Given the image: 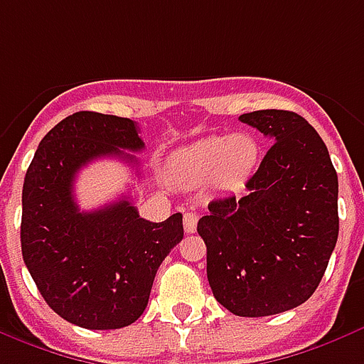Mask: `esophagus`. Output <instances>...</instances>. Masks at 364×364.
I'll return each mask as SVG.
<instances>
[{
	"label": "esophagus",
	"mask_w": 364,
	"mask_h": 364,
	"mask_svg": "<svg viewBox=\"0 0 364 364\" xmlns=\"http://www.w3.org/2000/svg\"><path fill=\"white\" fill-rule=\"evenodd\" d=\"M196 223H198V216L195 212H185L183 216V228H185V233H195Z\"/></svg>",
	"instance_id": "1"
}]
</instances>
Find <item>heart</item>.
Returning a JSON list of instances; mask_svg holds the SVG:
<instances>
[{"label": "heart", "instance_id": "heart-1", "mask_svg": "<svg viewBox=\"0 0 364 364\" xmlns=\"http://www.w3.org/2000/svg\"><path fill=\"white\" fill-rule=\"evenodd\" d=\"M260 160V146L250 134L208 136L173 156L171 177L183 187H196L206 179L222 193L245 189Z\"/></svg>", "mask_w": 364, "mask_h": 364}]
</instances>
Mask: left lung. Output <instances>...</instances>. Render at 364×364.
Listing matches in <instances>:
<instances>
[{
    "label": "left lung",
    "instance_id": "8db88e82",
    "mask_svg": "<svg viewBox=\"0 0 364 364\" xmlns=\"http://www.w3.org/2000/svg\"><path fill=\"white\" fill-rule=\"evenodd\" d=\"M239 119L274 144L247 181V195L216 198L196 231L220 305L237 316H270L316 291L338 241V173L305 117L258 109Z\"/></svg>",
    "mask_w": 364,
    "mask_h": 364
}]
</instances>
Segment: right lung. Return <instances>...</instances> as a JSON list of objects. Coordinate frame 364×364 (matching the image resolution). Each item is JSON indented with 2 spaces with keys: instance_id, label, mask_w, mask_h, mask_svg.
Returning a JSON list of instances; mask_svg holds the SVG:
<instances>
[{
  "instance_id": "1",
  "label": "right lung",
  "mask_w": 364,
  "mask_h": 364,
  "mask_svg": "<svg viewBox=\"0 0 364 364\" xmlns=\"http://www.w3.org/2000/svg\"><path fill=\"white\" fill-rule=\"evenodd\" d=\"M144 142L127 117L77 112L46 134L23 185L21 249L53 312L88 330L133 324L148 305L156 272L183 239V216L154 223L129 198L80 212L73 183L86 164H136Z\"/></svg>"
}]
</instances>
